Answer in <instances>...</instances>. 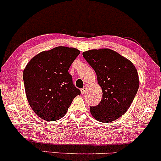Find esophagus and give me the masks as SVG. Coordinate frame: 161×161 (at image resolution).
Segmentation results:
<instances>
[{"instance_id":"1","label":"esophagus","mask_w":161,"mask_h":161,"mask_svg":"<svg viewBox=\"0 0 161 161\" xmlns=\"http://www.w3.org/2000/svg\"><path fill=\"white\" fill-rule=\"evenodd\" d=\"M86 90H87V87H84V88H82V89H80V91H81V93H82V95L84 94L85 92H86Z\"/></svg>"}]
</instances>
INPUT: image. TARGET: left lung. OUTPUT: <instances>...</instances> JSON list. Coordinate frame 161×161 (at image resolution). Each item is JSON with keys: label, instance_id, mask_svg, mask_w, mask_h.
<instances>
[{"label": "left lung", "instance_id": "1", "mask_svg": "<svg viewBox=\"0 0 161 161\" xmlns=\"http://www.w3.org/2000/svg\"><path fill=\"white\" fill-rule=\"evenodd\" d=\"M82 56L95 70L102 89V99L90 107L92 115L101 122L118 119L129 108L139 87L138 73L133 63L110 49H92Z\"/></svg>", "mask_w": 161, "mask_h": 161}]
</instances>
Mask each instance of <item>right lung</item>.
<instances>
[{"label": "right lung", "mask_w": 161, "mask_h": 161, "mask_svg": "<svg viewBox=\"0 0 161 161\" xmlns=\"http://www.w3.org/2000/svg\"><path fill=\"white\" fill-rule=\"evenodd\" d=\"M80 51L57 47L43 51L30 60L24 70L26 98L31 108L46 121H56L66 114L81 93L68 70Z\"/></svg>", "instance_id": "obj_1"}]
</instances>
